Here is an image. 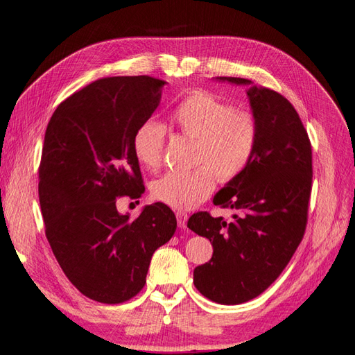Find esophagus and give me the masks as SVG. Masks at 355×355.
<instances>
[{
  "instance_id": "1",
  "label": "esophagus",
  "mask_w": 355,
  "mask_h": 355,
  "mask_svg": "<svg viewBox=\"0 0 355 355\" xmlns=\"http://www.w3.org/2000/svg\"><path fill=\"white\" fill-rule=\"evenodd\" d=\"M175 216H177V223H178V226H180L181 230H184L186 225H187V213H184V211H177Z\"/></svg>"
}]
</instances>
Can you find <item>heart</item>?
Wrapping results in <instances>:
<instances>
[{
  "mask_svg": "<svg viewBox=\"0 0 355 355\" xmlns=\"http://www.w3.org/2000/svg\"><path fill=\"white\" fill-rule=\"evenodd\" d=\"M172 121L187 138L198 142L196 169L168 172L153 183L151 193L157 201L177 210H190L201 204L214 189L216 180L231 181L248 168L258 141V125L252 114L235 111L207 91H195L181 100L172 112ZM165 125L144 121L133 136V151L141 165L160 166Z\"/></svg>",
  "mask_w": 355,
  "mask_h": 355,
  "instance_id": "heart-1",
  "label": "heart"
}]
</instances>
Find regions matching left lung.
<instances>
[{
	"mask_svg": "<svg viewBox=\"0 0 355 355\" xmlns=\"http://www.w3.org/2000/svg\"><path fill=\"white\" fill-rule=\"evenodd\" d=\"M258 141L248 168L213 198L239 214L226 223L195 213L187 228L211 241L213 257L193 271L196 289L219 304H241L275 282L303 239L312 187V148L294 106L276 91L243 78Z\"/></svg>",
	"mask_w": 355,
	"mask_h": 355,
	"instance_id": "8db88e82",
	"label": "left lung"
}]
</instances>
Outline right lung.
<instances>
[{"label":"right lung","instance_id":"1","mask_svg":"<svg viewBox=\"0 0 355 355\" xmlns=\"http://www.w3.org/2000/svg\"><path fill=\"white\" fill-rule=\"evenodd\" d=\"M165 84L151 76L97 79L58 105L44 133L39 199L46 239L67 279L100 303L138 294L153 253L177 230L162 202L145 205L135 220L116 210L118 196L145 192L133 136Z\"/></svg>","mask_w":355,"mask_h":355}]
</instances>
